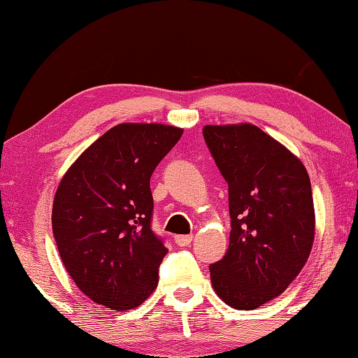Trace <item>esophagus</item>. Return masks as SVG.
<instances>
[{
  "label": "esophagus",
  "mask_w": 358,
  "mask_h": 358,
  "mask_svg": "<svg viewBox=\"0 0 358 358\" xmlns=\"http://www.w3.org/2000/svg\"><path fill=\"white\" fill-rule=\"evenodd\" d=\"M192 241V235H177L175 237V243L178 246H187Z\"/></svg>",
  "instance_id": "34e87169"
}]
</instances>
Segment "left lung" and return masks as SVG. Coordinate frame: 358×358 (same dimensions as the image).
Instances as JSON below:
<instances>
[{
	"label": "left lung",
	"instance_id": "obj_1",
	"mask_svg": "<svg viewBox=\"0 0 358 358\" xmlns=\"http://www.w3.org/2000/svg\"><path fill=\"white\" fill-rule=\"evenodd\" d=\"M203 138L229 185L230 241L210 265L217 296L235 310H256L281 295L310 257L311 181L301 161L250 123L208 124Z\"/></svg>",
	"mask_w": 358,
	"mask_h": 358
}]
</instances>
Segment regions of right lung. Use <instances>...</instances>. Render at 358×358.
I'll return each instance as SVG.
<instances>
[{"instance_id": "1", "label": "right lung", "mask_w": 358, "mask_h": 358, "mask_svg": "<svg viewBox=\"0 0 358 358\" xmlns=\"http://www.w3.org/2000/svg\"><path fill=\"white\" fill-rule=\"evenodd\" d=\"M181 134L159 123L117 124L59 181L53 237L69 276L94 303L132 310L156 289L169 250L151 230L150 178Z\"/></svg>"}]
</instances>
